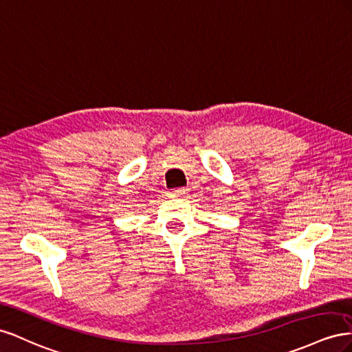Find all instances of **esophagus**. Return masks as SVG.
<instances>
[{
	"mask_svg": "<svg viewBox=\"0 0 352 352\" xmlns=\"http://www.w3.org/2000/svg\"><path fill=\"white\" fill-rule=\"evenodd\" d=\"M187 192H188V190H187L186 187H179V188H175V190H174L173 195H174L175 197H184V196L187 195Z\"/></svg>",
	"mask_w": 352,
	"mask_h": 352,
	"instance_id": "obj_1",
	"label": "esophagus"
}]
</instances>
